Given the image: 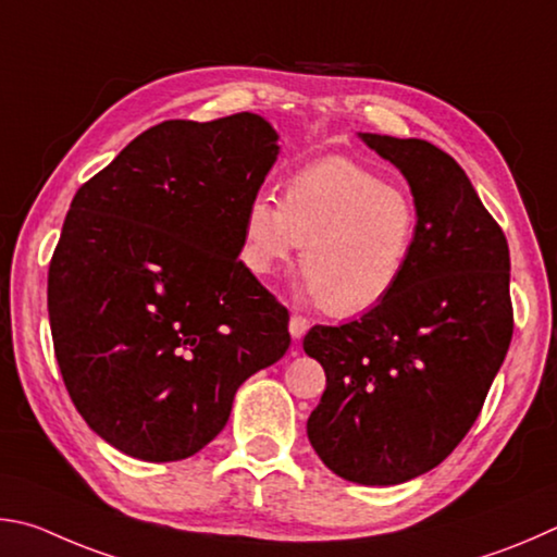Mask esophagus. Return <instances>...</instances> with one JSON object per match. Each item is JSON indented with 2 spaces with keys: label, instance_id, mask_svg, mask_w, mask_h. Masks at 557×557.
Here are the masks:
<instances>
[{
  "label": "esophagus",
  "instance_id": "1",
  "mask_svg": "<svg viewBox=\"0 0 557 557\" xmlns=\"http://www.w3.org/2000/svg\"><path fill=\"white\" fill-rule=\"evenodd\" d=\"M308 320L304 318V315H290V320H288V333H290V337L296 339H304V335L308 333Z\"/></svg>",
  "mask_w": 557,
  "mask_h": 557
}]
</instances>
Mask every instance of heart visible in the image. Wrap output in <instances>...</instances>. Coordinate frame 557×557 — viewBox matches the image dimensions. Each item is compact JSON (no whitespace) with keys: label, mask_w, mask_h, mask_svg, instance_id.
I'll use <instances>...</instances> for the list:
<instances>
[{"label":"heart","mask_w":557,"mask_h":557,"mask_svg":"<svg viewBox=\"0 0 557 557\" xmlns=\"http://www.w3.org/2000/svg\"><path fill=\"white\" fill-rule=\"evenodd\" d=\"M418 242V208L404 188L345 156L294 171L284 200L251 198L244 210L242 261L269 278L294 261L302 244L306 294L325 313H369L404 284Z\"/></svg>","instance_id":"b5f03b06"}]
</instances>
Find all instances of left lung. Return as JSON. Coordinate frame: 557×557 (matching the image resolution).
I'll return each mask as SVG.
<instances>
[{
    "label": "left lung",
    "mask_w": 557,
    "mask_h": 557,
    "mask_svg": "<svg viewBox=\"0 0 557 557\" xmlns=\"http://www.w3.org/2000/svg\"><path fill=\"white\" fill-rule=\"evenodd\" d=\"M359 139L404 173L418 242L392 298L306 335L327 376L308 441L343 480L392 486L441 465L480 416L513 335L511 261L453 156L423 139Z\"/></svg>",
    "instance_id": "obj_1"
}]
</instances>
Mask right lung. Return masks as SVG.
Masks as SVG:
<instances>
[{"label":"right lung","instance_id":"right-lung-1","mask_svg":"<svg viewBox=\"0 0 557 557\" xmlns=\"http://www.w3.org/2000/svg\"><path fill=\"white\" fill-rule=\"evenodd\" d=\"M259 114L146 129L75 193L48 269V320L85 423L144 462L202 450L237 388L286 355L288 310L237 259L278 159Z\"/></svg>","mask_w":557,"mask_h":557}]
</instances>
